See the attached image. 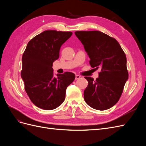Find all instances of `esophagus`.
Segmentation results:
<instances>
[{
  "mask_svg": "<svg viewBox=\"0 0 146 146\" xmlns=\"http://www.w3.org/2000/svg\"><path fill=\"white\" fill-rule=\"evenodd\" d=\"M80 78V76L79 75H76V80H77V79H79Z\"/></svg>",
  "mask_w": 146,
  "mask_h": 146,
  "instance_id": "1",
  "label": "esophagus"
}]
</instances>
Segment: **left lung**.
Wrapping results in <instances>:
<instances>
[{"instance_id":"obj_1","label":"left lung","mask_w":146,"mask_h":146,"mask_svg":"<svg viewBox=\"0 0 146 146\" xmlns=\"http://www.w3.org/2000/svg\"><path fill=\"white\" fill-rule=\"evenodd\" d=\"M75 35L84 46L91 67L101 69L96 80L85 77L88 85L84 99L94 109H109L120 99L129 78L125 53L115 39L100 31H77Z\"/></svg>"}]
</instances>
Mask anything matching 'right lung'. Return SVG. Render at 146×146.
Masks as SVG:
<instances>
[{
	"label": "right lung",
	"instance_id": "1",
	"mask_svg": "<svg viewBox=\"0 0 146 146\" xmlns=\"http://www.w3.org/2000/svg\"><path fill=\"white\" fill-rule=\"evenodd\" d=\"M72 35L46 30L27 44L22 58L21 77L30 99L38 108L51 110L59 107L65 99L66 88L76 78L70 72L54 77L52 68L59 58L61 46Z\"/></svg>",
	"mask_w": 146,
	"mask_h": 146
}]
</instances>
